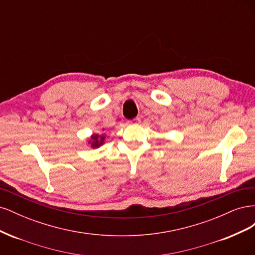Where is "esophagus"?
<instances>
[{
    "label": "esophagus",
    "instance_id": "1",
    "mask_svg": "<svg viewBox=\"0 0 255 255\" xmlns=\"http://www.w3.org/2000/svg\"><path fill=\"white\" fill-rule=\"evenodd\" d=\"M140 123V118H135L133 120L128 121V125H139Z\"/></svg>",
    "mask_w": 255,
    "mask_h": 255
}]
</instances>
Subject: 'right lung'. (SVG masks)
<instances>
[{
  "label": "right lung",
  "mask_w": 255,
  "mask_h": 255,
  "mask_svg": "<svg viewBox=\"0 0 255 255\" xmlns=\"http://www.w3.org/2000/svg\"><path fill=\"white\" fill-rule=\"evenodd\" d=\"M103 132H104V128H102V133H100V134L92 133V135L87 140V145L90 146V148H92V149H98L102 144H104L106 134Z\"/></svg>",
  "instance_id": "right-lung-1"
}]
</instances>
